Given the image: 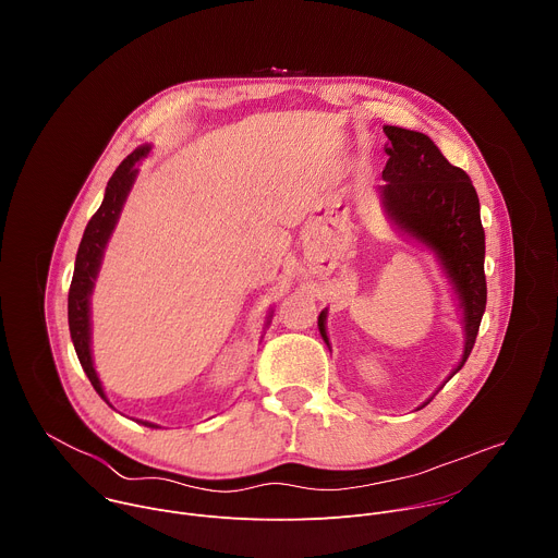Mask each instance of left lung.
Listing matches in <instances>:
<instances>
[{"mask_svg": "<svg viewBox=\"0 0 558 558\" xmlns=\"http://www.w3.org/2000/svg\"><path fill=\"white\" fill-rule=\"evenodd\" d=\"M384 132L388 136L384 145L388 161L381 172L386 181L381 185L384 207L407 233L439 256L461 298L465 349L457 366L459 371L480 333L488 298L484 274L486 233L480 216V196L470 177L461 168L450 166L426 134L397 125H384ZM325 317L327 313L323 311L317 327L329 344Z\"/></svg>", "mask_w": 558, "mask_h": 558, "instance_id": "left-lung-1", "label": "left lung"}]
</instances>
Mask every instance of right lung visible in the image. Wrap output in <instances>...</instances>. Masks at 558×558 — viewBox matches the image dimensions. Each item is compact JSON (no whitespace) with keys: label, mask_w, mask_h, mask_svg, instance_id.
I'll return each mask as SVG.
<instances>
[{"label":"right lung","mask_w":558,"mask_h":558,"mask_svg":"<svg viewBox=\"0 0 558 558\" xmlns=\"http://www.w3.org/2000/svg\"><path fill=\"white\" fill-rule=\"evenodd\" d=\"M149 147H138L132 154H128L121 166L114 170V174L108 181L106 187V196L101 207L95 211V216L90 218L82 243H78V252H76V260H74V274H72V282H70V291H68V325H70V336L74 342V351L78 362H82L90 384L95 386V390L106 400V392L101 388V381L95 373L93 366V355H90V308H88V300H90V291L101 265V256L106 250L108 238L117 225V218L121 214L123 201L134 183L136 177V161L147 154ZM108 402V400H106ZM110 404V402H108ZM149 428H156L149 422H141Z\"/></svg>","instance_id":"right-lung-1"}]
</instances>
